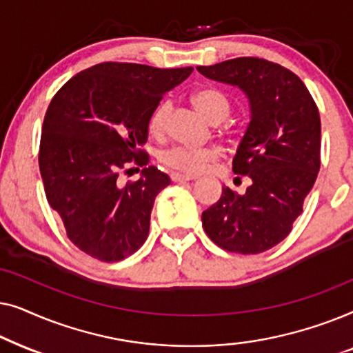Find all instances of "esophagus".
Returning <instances> with one entry per match:
<instances>
[{"label":"esophagus","mask_w":353,"mask_h":353,"mask_svg":"<svg viewBox=\"0 0 353 353\" xmlns=\"http://www.w3.org/2000/svg\"><path fill=\"white\" fill-rule=\"evenodd\" d=\"M170 178H172V181H192V180H196V175H186V173H172L170 175Z\"/></svg>","instance_id":"34e87169"}]
</instances>
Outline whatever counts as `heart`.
Returning a JSON list of instances; mask_svg holds the SVG:
<instances>
[{"mask_svg":"<svg viewBox=\"0 0 353 353\" xmlns=\"http://www.w3.org/2000/svg\"><path fill=\"white\" fill-rule=\"evenodd\" d=\"M191 103L199 110L204 119L209 120L210 123H220L230 115L231 104L226 96L220 90L215 88H199L192 91ZM168 119V104L161 103L157 104L149 115L148 130L152 137H162L167 128ZM220 152L215 148H186V146H175L167 149L162 152L161 161L165 165L175 168L178 172L185 173H199L219 159Z\"/></svg>","mask_w":353,"mask_h":353,"instance_id":"1","label":"heart"}]
</instances>
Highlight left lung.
Instances as JSON below:
<instances>
[{
    "mask_svg": "<svg viewBox=\"0 0 353 353\" xmlns=\"http://www.w3.org/2000/svg\"><path fill=\"white\" fill-rule=\"evenodd\" d=\"M197 70L248 96L250 122L233 159V172L252 183L244 194L223 188L202 212V226L219 248L260 254L291 233L320 170V112L307 86L286 67L236 57Z\"/></svg>",
    "mask_w": 353,
    "mask_h": 353,
    "instance_id": "8db88e82",
    "label": "left lung"
}]
</instances>
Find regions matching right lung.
<instances>
[{"label":"right lung","instance_id":"add662e5","mask_svg":"<svg viewBox=\"0 0 353 353\" xmlns=\"http://www.w3.org/2000/svg\"><path fill=\"white\" fill-rule=\"evenodd\" d=\"M191 72L103 62L72 77L48 105L38 154L46 199L67 238L93 259L119 262L146 241L170 178L152 165L127 185L119 176L132 163L148 165L149 115Z\"/></svg>","mask_w":353,"mask_h":353}]
</instances>
